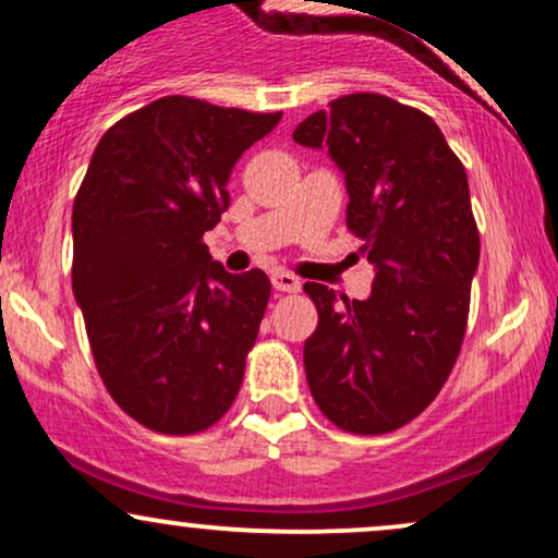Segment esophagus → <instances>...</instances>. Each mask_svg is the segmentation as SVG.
I'll return each instance as SVG.
<instances>
[{
    "label": "esophagus",
    "mask_w": 558,
    "mask_h": 558,
    "mask_svg": "<svg viewBox=\"0 0 558 558\" xmlns=\"http://www.w3.org/2000/svg\"><path fill=\"white\" fill-rule=\"evenodd\" d=\"M270 280H272L275 291L296 293L299 288H301V280L296 278V275H291V272H286V270H275V272L270 275Z\"/></svg>",
    "instance_id": "1"
}]
</instances>
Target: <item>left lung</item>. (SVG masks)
I'll list each match as a JSON object with an SVG mask.
<instances>
[{
	"label": "left lung",
	"mask_w": 558,
	"mask_h": 558,
	"mask_svg": "<svg viewBox=\"0 0 558 558\" xmlns=\"http://www.w3.org/2000/svg\"><path fill=\"white\" fill-rule=\"evenodd\" d=\"M293 141L343 172L345 226L375 267L364 301L304 286L319 315L306 383L343 430L390 433L438 396L462 349L480 262L464 165L433 118L383 94L330 101Z\"/></svg>",
	"instance_id": "8db88e82"
}]
</instances>
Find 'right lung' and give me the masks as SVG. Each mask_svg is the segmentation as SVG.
Listing matches in <instances>:
<instances>
[{"label": "right lung", "instance_id": "obj_1", "mask_svg": "<svg viewBox=\"0 0 558 558\" xmlns=\"http://www.w3.org/2000/svg\"><path fill=\"white\" fill-rule=\"evenodd\" d=\"M278 123L162 96L96 144L73 204V293L101 380L149 430H207L239 393L270 280L228 272L202 235L235 162Z\"/></svg>", "mask_w": 558, "mask_h": 558}]
</instances>
